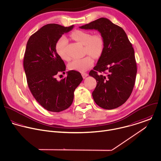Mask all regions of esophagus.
Segmentation results:
<instances>
[{
    "instance_id": "34e87169",
    "label": "esophagus",
    "mask_w": 161,
    "mask_h": 161,
    "mask_svg": "<svg viewBox=\"0 0 161 161\" xmlns=\"http://www.w3.org/2000/svg\"><path fill=\"white\" fill-rule=\"evenodd\" d=\"M81 74H82V77H83L84 79H85V78H86V77H87V75H88V74H87V73H85V72H82Z\"/></svg>"
}]
</instances>
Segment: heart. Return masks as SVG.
<instances>
[{"mask_svg": "<svg viewBox=\"0 0 161 161\" xmlns=\"http://www.w3.org/2000/svg\"><path fill=\"white\" fill-rule=\"evenodd\" d=\"M71 36L76 42L84 45V53L91 55L94 58H99L101 55L104 43L103 37L99 34L91 35V33L89 31L75 30L71 33ZM67 43L68 41L66 37L62 36L58 39L55 43V51L64 60H69V56L66 51ZM91 56L87 55L82 58L74 60L69 64V69L80 72L86 71L94 64V60Z\"/></svg>", "mask_w": 161, "mask_h": 161, "instance_id": "heart-1", "label": "heart"}]
</instances>
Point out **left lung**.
Returning a JSON list of instances; mask_svg holds the SVG:
<instances>
[{
	"label": "left lung",
	"instance_id": "8db88e82",
	"mask_svg": "<svg viewBox=\"0 0 161 161\" xmlns=\"http://www.w3.org/2000/svg\"><path fill=\"white\" fill-rule=\"evenodd\" d=\"M79 28L97 30L104 40L103 52L94 70L89 72L97 82L92 93L95 103L106 109L121 106L131 94L136 75L134 50L126 33L104 18ZM105 71L108 73L107 76L97 74Z\"/></svg>",
	"mask_w": 161,
	"mask_h": 161
}]
</instances>
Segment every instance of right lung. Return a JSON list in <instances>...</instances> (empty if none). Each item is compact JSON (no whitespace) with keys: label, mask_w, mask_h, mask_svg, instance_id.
Listing matches in <instances>:
<instances>
[{"label":"right lung","mask_w":161,"mask_h":161,"mask_svg":"<svg viewBox=\"0 0 161 161\" xmlns=\"http://www.w3.org/2000/svg\"><path fill=\"white\" fill-rule=\"evenodd\" d=\"M74 27L45 25L30 36L26 45L23 66L28 87L38 103L49 111L60 112L69 108L74 91L83 80L75 70L67 72V77L60 80L56 78L58 73L64 74L66 67L55 51V43Z\"/></svg>","instance_id":"add662e5"}]
</instances>
